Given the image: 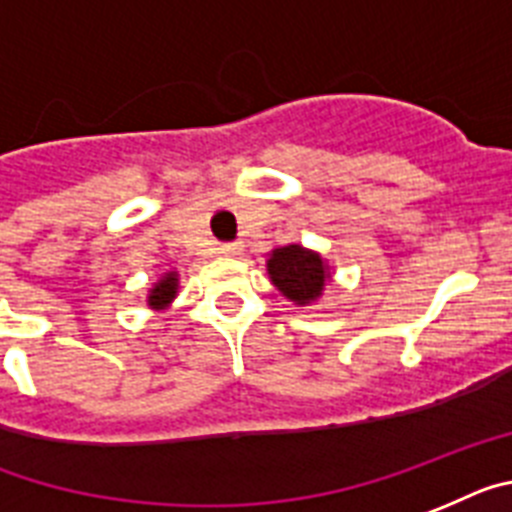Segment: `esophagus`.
<instances>
[{
    "label": "esophagus",
    "instance_id": "1",
    "mask_svg": "<svg viewBox=\"0 0 512 512\" xmlns=\"http://www.w3.org/2000/svg\"><path fill=\"white\" fill-rule=\"evenodd\" d=\"M218 252H221L223 257H234V255H239V244H221V247H218Z\"/></svg>",
    "mask_w": 512,
    "mask_h": 512
}]
</instances>
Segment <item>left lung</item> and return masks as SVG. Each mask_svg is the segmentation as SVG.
Segmentation results:
<instances>
[{
  "mask_svg": "<svg viewBox=\"0 0 512 512\" xmlns=\"http://www.w3.org/2000/svg\"><path fill=\"white\" fill-rule=\"evenodd\" d=\"M268 276L278 291L296 307H309L322 296L330 281V265L320 252L302 244H286L268 255Z\"/></svg>",
  "mask_w": 512,
  "mask_h": 512,
  "instance_id": "left-lung-1",
  "label": "left lung"
}]
</instances>
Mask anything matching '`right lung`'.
<instances>
[{
    "instance_id": "1",
    "label": "right lung",
    "mask_w": 512,
    "mask_h": 512,
    "mask_svg": "<svg viewBox=\"0 0 512 512\" xmlns=\"http://www.w3.org/2000/svg\"><path fill=\"white\" fill-rule=\"evenodd\" d=\"M176 294H179V273H176V270H169V273H163V276L153 283V289L148 291V307L156 309V312H163V309L171 307Z\"/></svg>"
}]
</instances>
